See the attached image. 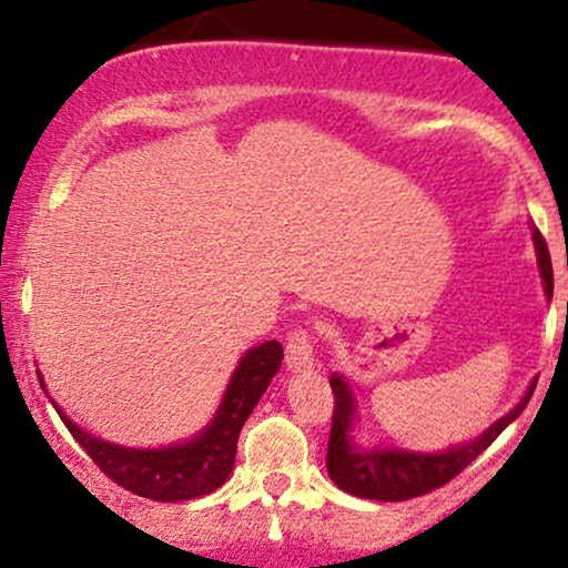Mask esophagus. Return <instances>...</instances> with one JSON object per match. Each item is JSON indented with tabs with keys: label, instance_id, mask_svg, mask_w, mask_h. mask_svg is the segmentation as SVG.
I'll return each instance as SVG.
<instances>
[{
	"label": "esophagus",
	"instance_id": "34e87169",
	"mask_svg": "<svg viewBox=\"0 0 568 568\" xmlns=\"http://www.w3.org/2000/svg\"><path fill=\"white\" fill-rule=\"evenodd\" d=\"M315 363V342L306 328H296L285 342V366L291 371L312 368Z\"/></svg>",
	"mask_w": 568,
	"mask_h": 568
}]
</instances>
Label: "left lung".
<instances>
[{
	"instance_id": "1",
	"label": "left lung",
	"mask_w": 568,
	"mask_h": 568,
	"mask_svg": "<svg viewBox=\"0 0 568 568\" xmlns=\"http://www.w3.org/2000/svg\"><path fill=\"white\" fill-rule=\"evenodd\" d=\"M534 247H537L539 272L545 280V293L552 296V264L550 251H547L545 237L539 230H534ZM534 387L526 389L520 403L510 414L501 416L494 422L480 438L462 446L448 448L443 454H416V452H400V448H371L363 452L352 443V425H355V397H352L347 382L342 376L331 374V389H334V419H331V438H328V456H325V467H328L331 480L342 488V491L352 494L361 499H379V501H403L422 497V494L435 491V488L446 486L456 475L473 465L480 454L499 438V433L510 422L520 416L526 403L531 400Z\"/></svg>"
}]
</instances>
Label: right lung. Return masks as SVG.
I'll list each match as a JSON object with an SVG mask.
<instances>
[{
    "label": "right lung",
    "mask_w": 568,
    "mask_h": 568,
    "mask_svg": "<svg viewBox=\"0 0 568 568\" xmlns=\"http://www.w3.org/2000/svg\"><path fill=\"white\" fill-rule=\"evenodd\" d=\"M280 363H283V344L280 342H264L258 347L247 349L205 433L197 435L194 440L181 443V446L154 448V452L98 440L77 427L55 403L53 406L63 425L69 427V433L74 435V440L84 448V454L116 486L158 501L197 499L216 491L230 478L234 454H237L240 429H243L251 410L256 408L258 397L270 387ZM39 384H42V376H39Z\"/></svg>",
    "instance_id": "obj_1"
}]
</instances>
